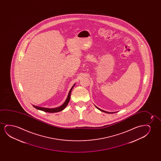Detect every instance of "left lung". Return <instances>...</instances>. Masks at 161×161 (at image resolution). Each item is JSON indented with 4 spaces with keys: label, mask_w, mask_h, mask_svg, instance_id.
<instances>
[{
    "label": "left lung",
    "mask_w": 161,
    "mask_h": 161,
    "mask_svg": "<svg viewBox=\"0 0 161 161\" xmlns=\"http://www.w3.org/2000/svg\"><path fill=\"white\" fill-rule=\"evenodd\" d=\"M96 108H97V109H99V110H101V111H102V112H103L104 113H109H109H113L108 112H106V111H104V110H102V109H99V108H98L97 107H96Z\"/></svg>",
    "instance_id": "obj_1"
}]
</instances>
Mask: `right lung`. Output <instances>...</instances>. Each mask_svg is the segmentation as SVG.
<instances>
[{
    "label": "right lung",
    "instance_id": "add662e5",
    "mask_svg": "<svg viewBox=\"0 0 161 161\" xmlns=\"http://www.w3.org/2000/svg\"><path fill=\"white\" fill-rule=\"evenodd\" d=\"M74 85H75V84L73 85V87H72V88H71L70 90L69 91L68 96V97H67V98H66L65 102H64V104H63V105H62L61 106H60L59 107L55 108H43V107H37V106H34V105H33V107H35V108H36V109H39V110H42V111H44V112L48 113L59 112L62 111V110L64 109V108L66 107L67 105H68V104L69 102L70 99L71 92V91L73 90V87H74Z\"/></svg>",
    "mask_w": 161,
    "mask_h": 161
}]
</instances>
